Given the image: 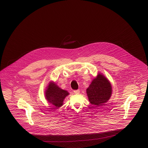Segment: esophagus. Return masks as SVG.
I'll use <instances>...</instances> for the list:
<instances>
[{"mask_svg": "<svg viewBox=\"0 0 148 148\" xmlns=\"http://www.w3.org/2000/svg\"><path fill=\"white\" fill-rule=\"evenodd\" d=\"M74 92L75 94H79L80 93V90H74Z\"/></svg>", "mask_w": 148, "mask_h": 148, "instance_id": "1", "label": "esophagus"}]
</instances>
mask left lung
Instances as JSON below:
<instances>
[{
  "instance_id": "1",
  "label": "left lung",
  "mask_w": 148,
  "mask_h": 148,
  "mask_svg": "<svg viewBox=\"0 0 148 148\" xmlns=\"http://www.w3.org/2000/svg\"><path fill=\"white\" fill-rule=\"evenodd\" d=\"M86 94L92 105L103 106L112 96V86L109 80L102 73H98L86 89Z\"/></svg>"
}]
</instances>
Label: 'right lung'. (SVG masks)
<instances>
[{"label":"right lung","mask_w":148,"mask_h":148,"mask_svg":"<svg viewBox=\"0 0 148 148\" xmlns=\"http://www.w3.org/2000/svg\"><path fill=\"white\" fill-rule=\"evenodd\" d=\"M69 93L62 89L56 83L50 82L45 91V97L48 102L58 109L63 105L64 99Z\"/></svg>","instance_id":"right-lung-1"}]
</instances>
